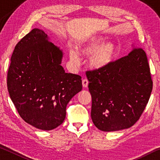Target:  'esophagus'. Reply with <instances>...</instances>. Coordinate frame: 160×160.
Returning <instances> with one entry per match:
<instances>
[{
  "mask_svg": "<svg viewBox=\"0 0 160 160\" xmlns=\"http://www.w3.org/2000/svg\"><path fill=\"white\" fill-rule=\"evenodd\" d=\"M82 87H83V88H88V83H89L88 80H87V79H83L82 81Z\"/></svg>",
  "mask_w": 160,
  "mask_h": 160,
  "instance_id": "1",
  "label": "esophagus"
}]
</instances>
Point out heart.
Segmentation results:
<instances>
[{"label":"heart","mask_w":160,"mask_h":160,"mask_svg":"<svg viewBox=\"0 0 160 160\" xmlns=\"http://www.w3.org/2000/svg\"><path fill=\"white\" fill-rule=\"evenodd\" d=\"M103 39L99 36H92L84 40L78 47V52L69 50V59L72 66L78 67L80 64V56L90 57L89 65L93 69H101L107 67L114 60L116 56V47L112 42L103 43Z\"/></svg>","instance_id":"obj_1"}]
</instances>
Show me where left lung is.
Here are the masks:
<instances>
[{
  "instance_id": "8db88e82",
  "label": "left lung",
  "mask_w": 160,
  "mask_h": 160,
  "mask_svg": "<svg viewBox=\"0 0 160 160\" xmlns=\"http://www.w3.org/2000/svg\"><path fill=\"white\" fill-rule=\"evenodd\" d=\"M86 75L94 126L107 132L133 126L144 111L152 90L144 50L135 48L128 56L104 68L87 71Z\"/></svg>"
}]
</instances>
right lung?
<instances>
[{
  "label": "right lung",
  "instance_id": "right-lung-1",
  "mask_svg": "<svg viewBox=\"0 0 160 160\" xmlns=\"http://www.w3.org/2000/svg\"><path fill=\"white\" fill-rule=\"evenodd\" d=\"M63 56L38 28L25 35L12 54L7 79L10 97L21 118L38 129L60 126L67 104L82 90L80 75L67 73L61 65Z\"/></svg>",
  "mask_w": 160,
  "mask_h": 160
}]
</instances>
